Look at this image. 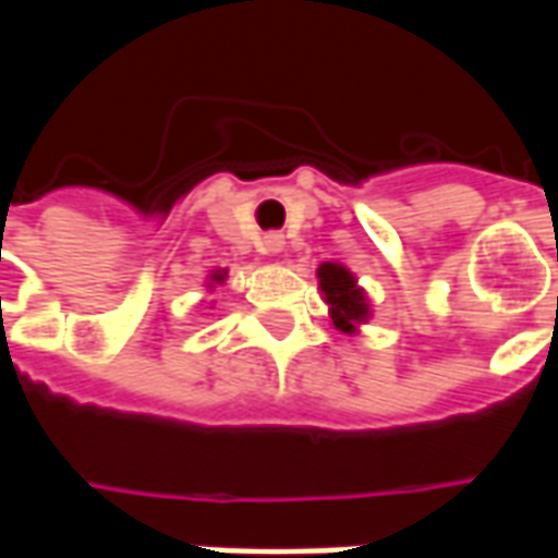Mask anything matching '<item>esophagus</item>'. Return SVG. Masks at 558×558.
<instances>
[{"instance_id": "1", "label": "esophagus", "mask_w": 558, "mask_h": 558, "mask_svg": "<svg viewBox=\"0 0 558 558\" xmlns=\"http://www.w3.org/2000/svg\"><path fill=\"white\" fill-rule=\"evenodd\" d=\"M283 244H287V239H283L280 232H266V235H263V251H266V254H280Z\"/></svg>"}]
</instances>
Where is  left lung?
I'll return each mask as SVG.
<instances>
[{"instance_id": "obj_1", "label": "left lung", "mask_w": 558, "mask_h": 558, "mask_svg": "<svg viewBox=\"0 0 558 558\" xmlns=\"http://www.w3.org/2000/svg\"><path fill=\"white\" fill-rule=\"evenodd\" d=\"M319 287L326 292V302L331 304L335 326L352 335L355 323H362L364 316H367L364 292L355 287V278L343 266L326 263V266H319Z\"/></svg>"}]
</instances>
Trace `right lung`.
<instances>
[{"label":"right lung","instance_id":"right-lung-1","mask_svg":"<svg viewBox=\"0 0 558 558\" xmlns=\"http://www.w3.org/2000/svg\"><path fill=\"white\" fill-rule=\"evenodd\" d=\"M220 278H223V275H215V280H220Z\"/></svg>","mask_w":558,"mask_h":558}]
</instances>
